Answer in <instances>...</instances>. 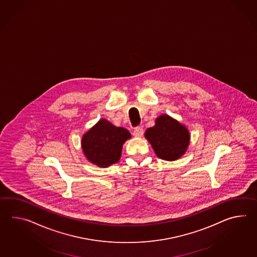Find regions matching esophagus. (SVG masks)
Returning <instances> with one entry per match:
<instances>
[{"instance_id": "obj_1", "label": "esophagus", "mask_w": 257, "mask_h": 257, "mask_svg": "<svg viewBox=\"0 0 257 257\" xmlns=\"http://www.w3.org/2000/svg\"><path fill=\"white\" fill-rule=\"evenodd\" d=\"M133 135L136 137H142L144 135V129L141 126H137L133 132Z\"/></svg>"}]
</instances>
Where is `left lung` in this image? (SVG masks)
<instances>
[{
  "label": "left lung",
  "mask_w": 257,
  "mask_h": 257,
  "mask_svg": "<svg viewBox=\"0 0 257 257\" xmlns=\"http://www.w3.org/2000/svg\"><path fill=\"white\" fill-rule=\"evenodd\" d=\"M145 137L151 144L157 156L164 160H178L189 145L190 135L186 127L168 115H161Z\"/></svg>",
  "instance_id": "1"
}]
</instances>
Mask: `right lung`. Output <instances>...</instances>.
Returning <instances> with one entry per match:
<instances>
[{
  "mask_svg": "<svg viewBox=\"0 0 257 257\" xmlns=\"http://www.w3.org/2000/svg\"><path fill=\"white\" fill-rule=\"evenodd\" d=\"M130 137V133L124 128L102 119L83 136L82 149L90 162L108 167L119 161L122 145Z\"/></svg>",
  "mask_w": 257,
  "mask_h": 257,
  "instance_id": "add662e5",
  "label": "right lung"
}]
</instances>
